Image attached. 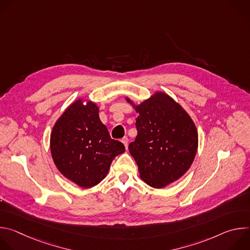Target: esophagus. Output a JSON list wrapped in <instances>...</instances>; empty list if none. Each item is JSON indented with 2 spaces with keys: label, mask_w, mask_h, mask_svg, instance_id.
I'll list each match as a JSON object with an SVG mask.
<instances>
[{
  "label": "esophagus",
  "mask_w": 250,
  "mask_h": 250,
  "mask_svg": "<svg viewBox=\"0 0 250 250\" xmlns=\"http://www.w3.org/2000/svg\"><path fill=\"white\" fill-rule=\"evenodd\" d=\"M122 142L124 144V146H125V149H127V146H128V139H127V137H126V136H125V137H124V138L122 139Z\"/></svg>",
  "instance_id": "obj_1"
}]
</instances>
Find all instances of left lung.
Instances as JSON below:
<instances>
[{
	"mask_svg": "<svg viewBox=\"0 0 250 250\" xmlns=\"http://www.w3.org/2000/svg\"><path fill=\"white\" fill-rule=\"evenodd\" d=\"M137 135L128 150L139 177L152 188L161 189L177 181L191 167L198 149V130L183 106L164 92L135 104Z\"/></svg>",
	"mask_w": 250,
	"mask_h": 250,
	"instance_id": "obj_1",
	"label": "left lung"
}]
</instances>
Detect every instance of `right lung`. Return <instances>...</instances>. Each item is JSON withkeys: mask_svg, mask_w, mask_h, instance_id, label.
Returning <instances> with one entry per match:
<instances>
[{"mask_svg": "<svg viewBox=\"0 0 250 250\" xmlns=\"http://www.w3.org/2000/svg\"><path fill=\"white\" fill-rule=\"evenodd\" d=\"M99 112L96 103L77 99L58 118L50 134L56 168L84 189L103 181L114 158L125 150L121 141L111 138Z\"/></svg>", "mask_w": 250, "mask_h": 250, "instance_id": "right-lung-1", "label": "right lung"}]
</instances>
